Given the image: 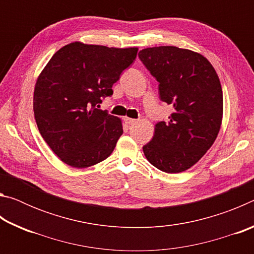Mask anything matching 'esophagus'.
<instances>
[{
    "label": "esophagus",
    "mask_w": 254,
    "mask_h": 254,
    "mask_svg": "<svg viewBox=\"0 0 254 254\" xmlns=\"http://www.w3.org/2000/svg\"><path fill=\"white\" fill-rule=\"evenodd\" d=\"M124 122H126L127 126H133V124L136 123V120L131 118H124Z\"/></svg>",
    "instance_id": "34e87169"
}]
</instances>
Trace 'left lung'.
I'll list each match as a JSON object with an SVG mask.
<instances>
[{"label": "left lung", "mask_w": 254, "mask_h": 254, "mask_svg": "<svg viewBox=\"0 0 254 254\" xmlns=\"http://www.w3.org/2000/svg\"><path fill=\"white\" fill-rule=\"evenodd\" d=\"M139 58L159 83V97L173 105L167 122H158L143 145L148 161L168 174L190 168L216 140L223 118V92L207 59L174 46L142 49Z\"/></svg>", "instance_id": "1"}]
</instances>
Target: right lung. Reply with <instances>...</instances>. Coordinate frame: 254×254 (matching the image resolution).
<instances>
[{"label":"right lung","mask_w":254,"mask_h":254,"mask_svg":"<svg viewBox=\"0 0 254 254\" xmlns=\"http://www.w3.org/2000/svg\"><path fill=\"white\" fill-rule=\"evenodd\" d=\"M137 48L71 42L60 48L34 86L33 112L41 136L66 165L87 168L113 152L122 121L98 110L102 98L134 62Z\"/></svg>","instance_id":"obj_1"}]
</instances>
